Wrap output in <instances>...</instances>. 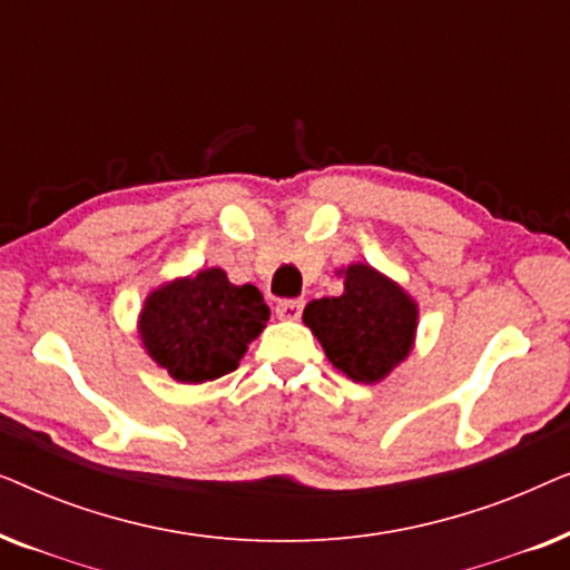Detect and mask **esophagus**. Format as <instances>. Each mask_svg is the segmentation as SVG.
I'll return each instance as SVG.
<instances>
[{"instance_id": "34e87169", "label": "esophagus", "mask_w": 570, "mask_h": 570, "mask_svg": "<svg viewBox=\"0 0 570 570\" xmlns=\"http://www.w3.org/2000/svg\"><path fill=\"white\" fill-rule=\"evenodd\" d=\"M303 306H306V303L301 298H287V301H279L275 311L279 318H285V322H298L303 314Z\"/></svg>"}]
</instances>
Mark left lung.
<instances>
[{"label": "left lung", "instance_id": "left-lung-1", "mask_svg": "<svg viewBox=\"0 0 570 570\" xmlns=\"http://www.w3.org/2000/svg\"><path fill=\"white\" fill-rule=\"evenodd\" d=\"M345 291L311 301L303 324L322 342L334 368L361 384H376L415 347L417 303L400 283L371 264L337 269Z\"/></svg>", "mask_w": 570, "mask_h": 570}]
</instances>
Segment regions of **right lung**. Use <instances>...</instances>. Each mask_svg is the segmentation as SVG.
<instances>
[{
  "label": "right lung",
  "instance_id": "1",
  "mask_svg": "<svg viewBox=\"0 0 570 570\" xmlns=\"http://www.w3.org/2000/svg\"><path fill=\"white\" fill-rule=\"evenodd\" d=\"M269 318L259 287L233 285L225 269L176 277L145 298L137 332L145 353L181 384L236 371Z\"/></svg>",
  "mask_w": 570,
  "mask_h": 570
}]
</instances>
